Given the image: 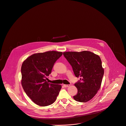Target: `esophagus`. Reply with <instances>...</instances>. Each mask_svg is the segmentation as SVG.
<instances>
[{
	"label": "esophagus",
	"instance_id": "obj_1",
	"mask_svg": "<svg viewBox=\"0 0 126 126\" xmlns=\"http://www.w3.org/2000/svg\"><path fill=\"white\" fill-rule=\"evenodd\" d=\"M69 86V85H67V84H63V86L65 87H68Z\"/></svg>",
	"mask_w": 126,
	"mask_h": 126
}]
</instances>
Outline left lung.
Wrapping results in <instances>:
<instances>
[{
	"mask_svg": "<svg viewBox=\"0 0 126 126\" xmlns=\"http://www.w3.org/2000/svg\"><path fill=\"white\" fill-rule=\"evenodd\" d=\"M63 55L72 66L76 77H81V80L75 84L78 92L74 99L81 102L90 100L101 84L104 69L100 58L89 51L64 52Z\"/></svg>",
	"mask_w": 126,
	"mask_h": 126,
	"instance_id": "1",
	"label": "left lung"
}]
</instances>
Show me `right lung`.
Listing matches in <instances>:
<instances>
[{
  "label": "right lung",
  "instance_id": "add662e5",
  "mask_svg": "<svg viewBox=\"0 0 126 126\" xmlns=\"http://www.w3.org/2000/svg\"><path fill=\"white\" fill-rule=\"evenodd\" d=\"M62 55V52L56 51L34 53L27 58L21 65L23 88L27 95L38 106L50 105L57 99L61 85L48 83L46 79L54 63Z\"/></svg>",
  "mask_w": 126,
  "mask_h": 126
}]
</instances>
